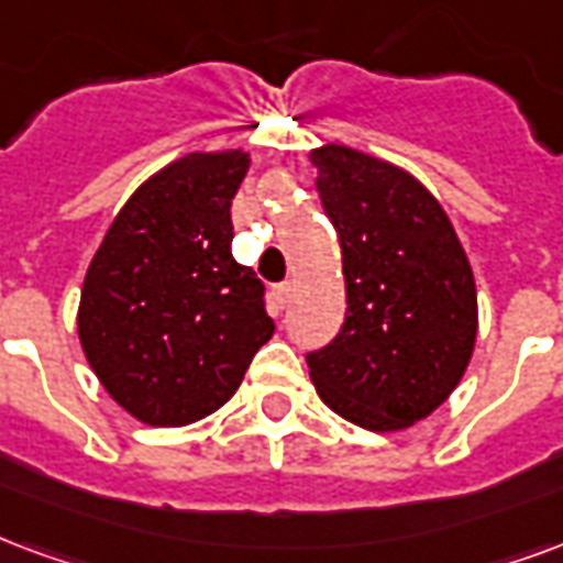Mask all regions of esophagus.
<instances>
[{"mask_svg": "<svg viewBox=\"0 0 563 563\" xmlns=\"http://www.w3.org/2000/svg\"><path fill=\"white\" fill-rule=\"evenodd\" d=\"M274 292H277V301H280V307H286V303H289V298H292V283H280Z\"/></svg>", "mask_w": 563, "mask_h": 563, "instance_id": "obj_1", "label": "esophagus"}]
</instances>
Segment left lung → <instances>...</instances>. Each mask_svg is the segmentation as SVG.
I'll use <instances>...</instances> for the list:
<instances>
[{"label":"left lung","mask_w":563,"mask_h":563,"mask_svg":"<svg viewBox=\"0 0 563 563\" xmlns=\"http://www.w3.org/2000/svg\"><path fill=\"white\" fill-rule=\"evenodd\" d=\"M316 187L343 247L345 322L307 355L324 406L355 427L399 432L430 418L477 340L472 262L448 211L402 166L324 143Z\"/></svg>","instance_id":"left-lung-1"}]
</instances>
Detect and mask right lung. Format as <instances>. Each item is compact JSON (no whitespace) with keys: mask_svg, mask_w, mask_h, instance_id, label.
Wrapping results in <instances>:
<instances>
[{"mask_svg":"<svg viewBox=\"0 0 563 563\" xmlns=\"http://www.w3.org/2000/svg\"><path fill=\"white\" fill-rule=\"evenodd\" d=\"M250 152H190L136 187L82 280L77 334L131 418L187 427L239 390L274 334L265 286L232 256V199Z\"/></svg>","mask_w":563,"mask_h":563,"instance_id":"add662e5","label":"right lung"}]
</instances>
